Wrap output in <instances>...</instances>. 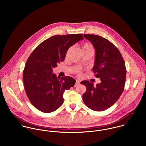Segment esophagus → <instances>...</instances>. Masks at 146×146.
Instances as JSON below:
<instances>
[{"label":"esophagus","mask_w":146,"mask_h":146,"mask_svg":"<svg viewBox=\"0 0 146 146\" xmlns=\"http://www.w3.org/2000/svg\"><path fill=\"white\" fill-rule=\"evenodd\" d=\"M80 83V81H79V80H76V83H75V86H78V85H79V84Z\"/></svg>","instance_id":"34e87169"}]
</instances>
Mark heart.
Returning a JSON list of instances; mask_svg holds the SVG:
<instances>
[{
	"label": "heart",
	"mask_w": 146,
	"mask_h": 146,
	"mask_svg": "<svg viewBox=\"0 0 146 146\" xmlns=\"http://www.w3.org/2000/svg\"><path fill=\"white\" fill-rule=\"evenodd\" d=\"M82 49V51H89V50L93 51V47L90 44L85 42L84 44Z\"/></svg>",
	"instance_id": "1"
}]
</instances>
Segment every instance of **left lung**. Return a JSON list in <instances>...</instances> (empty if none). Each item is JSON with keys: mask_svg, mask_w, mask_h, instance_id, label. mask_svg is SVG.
Returning <instances> with one entry per match:
<instances>
[{"mask_svg": "<svg viewBox=\"0 0 146 146\" xmlns=\"http://www.w3.org/2000/svg\"><path fill=\"white\" fill-rule=\"evenodd\" d=\"M95 48L96 58L93 71L101 79V83L81 82L86 87L83 95L85 104L96 111H104L114 104L123 93L126 71L125 62L118 49L102 36L84 34Z\"/></svg>", "mask_w": 146, "mask_h": 146, "instance_id": "1", "label": "left lung"}]
</instances>
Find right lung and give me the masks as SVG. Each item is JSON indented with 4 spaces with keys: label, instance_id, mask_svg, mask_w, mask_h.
I'll use <instances>...</instances> for the list:
<instances>
[{
    "label": "right lung",
    "instance_id": "1",
    "mask_svg": "<svg viewBox=\"0 0 146 146\" xmlns=\"http://www.w3.org/2000/svg\"><path fill=\"white\" fill-rule=\"evenodd\" d=\"M83 39L81 34L54 35L31 53L23 71V80L27 97L36 108L49 113L63 104L64 90L73 87L76 80L68 76L57 78L53 68L64 61L70 47Z\"/></svg>",
    "mask_w": 146,
    "mask_h": 146
}]
</instances>
